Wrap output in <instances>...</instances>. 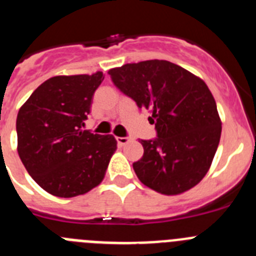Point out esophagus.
<instances>
[{
    "label": "esophagus",
    "instance_id": "1",
    "mask_svg": "<svg viewBox=\"0 0 256 256\" xmlns=\"http://www.w3.org/2000/svg\"><path fill=\"white\" fill-rule=\"evenodd\" d=\"M116 141H118V144L122 148V146H126L130 140L128 138V137H116Z\"/></svg>",
    "mask_w": 256,
    "mask_h": 256
}]
</instances>
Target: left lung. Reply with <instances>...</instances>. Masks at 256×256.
<instances>
[{
    "label": "left lung",
    "mask_w": 256,
    "mask_h": 256,
    "mask_svg": "<svg viewBox=\"0 0 256 256\" xmlns=\"http://www.w3.org/2000/svg\"><path fill=\"white\" fill-rule=\"evenodd\" d=\"M123 94L146 108L158 138L141 140L144 156L133 169L144 186L162 195L195 187L210 169L222 120L206 83L166 60H148L108 72Z\"/></svg>",
    "instance_id": "1"
}]
</instances>
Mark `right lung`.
Returning <instances> with one entry per match:
<instances>
[{
  "mask_svg": "<svg viewBox=\"0 0 256 256\" xmlns=\"http://www.w3.org/2000/svg\"><path fill=\"white\" fill-rule=\"evenodd\" d=\"M102 72L47 79L18 112V154L30 177L58 198L84 195L105 178L112 134L84 130Z\"/></svg>",
  "mask_w": 256,
  "mask_h": 256,
  "instance_id": "add662e5",
  "label": "right lung"
}]
</instances>
